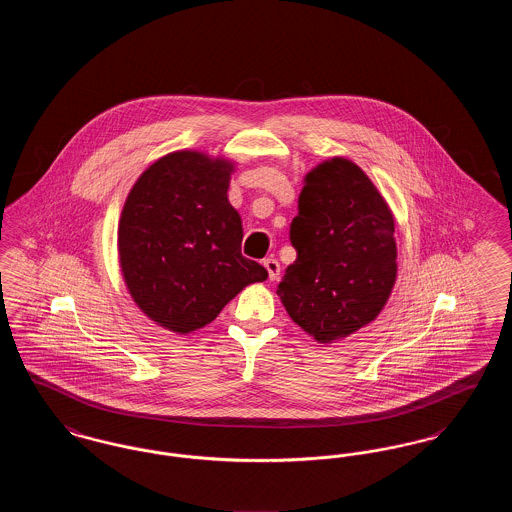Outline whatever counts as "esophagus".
<instances>
[{
  "label": "esophagus",
  "mask_w": 512,
  "mask_h": 512,
  "mask_svg": "<svg viewBox=\"0 0 512 512\" xmlns=\"http://www.w3.org/2000/svg\"><path fill=\"white\" fill-rule=\"evenodd\" d=\"M263 267L267 268L268 278H270V280H276V278L280 276V263H278L276 259L268 257V259L263 261Z\"/></svg>",
  "instance_id": "1"
}]
</instances>
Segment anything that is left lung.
Returning a JSON list of instances; mask_svg holds the SVG:
<instances>
[{
    "label": "left lung",
    "mask_w": 512,
    "mask_h": 512,
    "mask_svg": "<svg viewBox=\"0 0 512 512\" xmlns=\"http://www.w3.org/2000/svg\"><path fill=\"white\" fill-rule=\"evenodd\" d=\"M290 238L276 293L303 332L334 343L376 320L397 280L395 219L357 163L336 155L305 174Z\"/></svg>",
    "instance_id": "1"
}]
</instances>
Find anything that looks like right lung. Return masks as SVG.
Listing matches in <instances>:
<instances>
[{"label":"right lung","instance_id":"1","mask_svg":"<svg viewBox=\"0 0 512 512\" xmlns=\"http://www.w3.org/2000/svg\"><path fill=\"white\" fill-rule=\"evenodd\" d=\"M238 163L197 149L159 157L122 205L117 249L136 307L178 336L211 324L268 272L242 255V217L228 201Z\"/></svg>","mask_w":512,"mask_h":512}]
</instances>
